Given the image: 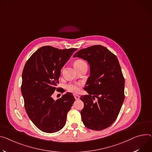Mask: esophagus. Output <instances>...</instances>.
I'll return each instance as SVG.
<instances>
[{"label":"esophagus","instance_id":"1","mask_svg":"<svg viewBox=\"0 0 152 152\" xmlns=\"http://www.w3.org/2000/svg\"><path fill=\"white\" fill-rule=\"evenodd\" d=\"M74 96H75V99H76V100L79 99V98H80V96H79V95H77V94H74Z\"/></svg>","mask_w":152,"mask_h":152}]
</instances>
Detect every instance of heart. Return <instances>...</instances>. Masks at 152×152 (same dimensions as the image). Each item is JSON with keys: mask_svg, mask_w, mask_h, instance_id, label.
<instances>
[{"mask_svg": "<svg viewBox=\"0 0 152 152\" xmlns=\"http://www.w3.org/2000/svg\"><path fill=\"white\" fill-rule=\"evenodd\" d=\"M84 65H87L86 62L82 59H77L75 62V66L77 69L79 67L83 66ZM82 84L80 82H71L66 85V90L72 93H77L79 91V87L81 86Z\"/></svg>", "mask_w": 152, "mask_h": 152, "instance_id": "heart-1", "label": "heart"}]
</instances>
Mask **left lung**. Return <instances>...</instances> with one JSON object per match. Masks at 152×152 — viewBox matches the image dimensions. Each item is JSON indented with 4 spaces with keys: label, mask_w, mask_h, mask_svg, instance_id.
I'll return each instance as SVG.
<instances>
[{
    "label": "left lung",
    "mask_w": 152,
    "mask_h": 152,
    "mask_svg": "<svg viewBox=\"0 0 152 152\" xmlns=\"http://www.w3.org/2000/svg\"><path fill=\"white\" fill-rule=\"evenodd\" d=\"M73 57L87 61L90 66L84 88L88 94L80 98L84 104L80 112L82 121L91 130L107 129L116 121L125 98V80L118 59L101 45L81 49Z\"/></svg>",
    "instance_id": "left-lung-1"
}]
</instances>
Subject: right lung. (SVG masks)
Instances as JSON below:
<instances>
[{
	"instance_id": "right-lung-1",
	"label": "right lung",
	"mask_w": 152,
	"mask_h": 152,
	"mask_svg": "<svg viewBox=\"0 0 152 152\" xmlns=\"http://www.w3.org/2000/svg\"><path fill=\"white\" fill-rule=\"evenodd\" d=\"M77 48L60 50L44 46L26 61L22 72L21 92L26 112L41 131L54 133L65 126L66 115L75 99L67 93L54 101V91L63 92L59 84L61 70Z\"/></svg>"
}]
</instances>
